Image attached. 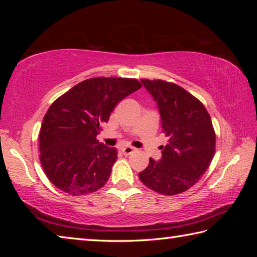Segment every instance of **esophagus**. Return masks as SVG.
<instances>
[{
    "mask_svg": "<svg viewBox=\"0 0 257 257\" xmlns=\"http://www.w3.org/2000/svg\"><path fill=\"white\" fill-rule=\"evenodd\" d=\"M134 151H135V149H134V147H132V146L122 147V149H121V152H122L123 155H130V154H133Z\"/></svg>",
    "mask_w": 257,
    "mask_h": 257,
    "instance_id": "obj_1",
    "label": "esophagus"
}]
</instances>
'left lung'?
I'll use <instances>...</instances> for the list:
<instances>
[{"mask_svg": "<svg viewBox=\"0 0 257 257\" xmlns=\"http://www.w3.org/2000/svg\"><path fill=\"white\" fill-rule=\"evenodd\" d=\"M159 106L162 132L160 161L150 159L139 179L162 195L184 193L201 179L215 153V132L203 103L182 87L164 80L141 79Z\"/></svg>", "mask_w": 257, "mask_h": 257, "instance_id": "obj_1", "label": "left lung"}]
</instances>
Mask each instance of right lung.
I'll return each mask as SVG.
<instances>
[{"instance_id":"add662e5","label":"right lung","mask_w":257,"mask_h":257,"mask_svg":"<svg viewBox=\"0 0 257 257\" xmlns=\"http://www.w3.org/2000/svg\"><path fill=\"white\" fill-rule=\"evenodd\" d=\"M141 87L133 78H90L52 103L40 133L41 163L52 184L73 196L106 184L118 152L96 136L116 104Z\"/></svg>"}]
</instances>
